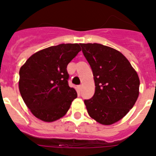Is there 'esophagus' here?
<instances>
[{
	"instance_id": "1",
	"label": "esophagus",
	"mask_w": 156,
	"mask_h": 156,
	"mask_svg": "<svg viewBox=\"0 0 156 156\" xmlns=\"http://www.w3.org/2000/svg\"><path fill=\"white\" fill-rule=\"evenodd\" d=\"M78 91H81V85H78Z\"/></svg>"
}]
</instances>
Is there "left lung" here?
Segmentation results:
<instances>
[{
    "instance_id": "obj_1",
    "label": "left lung",
    "mask_w": 156,
    "mask_h": 156,
    "mask_svg": "<svg viewBox=\"0 0 156 156\" xmlns=\"http://www.w3.org/2000/svg\"><path fill=\"white\" fill-rule=\"evenodd\" d=\"M91 66L95 91L85 100L91 119L105 126L112 125L127 115L139 94V75L120 51L101 44H80Z\"/></svg>"
}]
</instances>
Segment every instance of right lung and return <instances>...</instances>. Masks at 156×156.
I'll return each instance as SVG.
<instances>
[{
  "label": "right lung",
  "mask_w": 156,
  "mask_h": 156,
  "mask_svg": "<svg viewBox=\"0 0 156 156\" xmlns=\"http://www.w3.org/2000/svg\"><path fill=\"white\" fill-rule=\"evenodd\" d=\"M78 44H61L32 55L19 71V91L27 107L40 120L63 117L76 91L68 85L67 66L81 51Z\"/></svg>",
  "instance_id": "obj_1"
}]
</instances>
